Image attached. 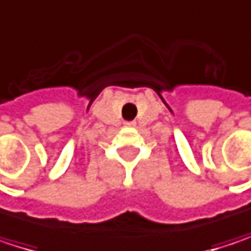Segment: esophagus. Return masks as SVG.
<instances>
[{
    "label": "esophagus",
    "mask_w": 251,
    "mask_h": 251,
    "mask_svg": "<svg viewBox=\"0 0 251 251\" xmlns=\"http://www.w3.org/2000/svg\"><path fill=\"white\" fill-rule=\"evenodd\" d=\"M127 125L130 126V125H135V124H133V122H129V124H127Z\"/></svg>",
    "instance_id": "34e87169"
}]
</instances>
